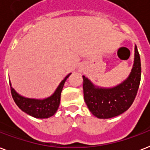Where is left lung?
I'll use <instances>...</instances> for the list:
<instances>
[{
  "label": "left lung",
  "mask_w": 150,
  "mask_h": 150,
  "mask_svg": "<svg viewBox=\"0 0 150 150\" xmlns=\"http://www.w3.org/2000/svg\"><path fill=\"white\" fill-rule=\"evenodd\" d=\"M83 77L84 99L90 112L99 119L115 117L126 112L134 102L141 79V62L135 47L133 68L126 81L112 88H96Z\"/></svg>",
  "instance_id": "left-lung-1"
}]
</instances>
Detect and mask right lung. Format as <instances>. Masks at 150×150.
I'll return each mask as SVG.
<instances>
[{
  "label": "right lung",
  "mask_w": 150,
  "mask_h": 150,
  "mask_svg": "<svg viewBox=\"0 0 150 150\" xmlns=\"http://www.w3.org/2000/svg\"><path fill=\"white\" fill-rule=\"evenodd\" d=\"M70 75L71 74L67 75L64 80H62L54 94L49 98L43 100L31 99V98H27L21 96L14 91L10 83L12 98L16 105L27 114L31 115L33 117L39 118V119L49 118L54 115L56 111L58 110L60 104L61 93L62 91V88L66 79L69 77Z\"/></svg>",
  "instance_id": "add662e5"
}]
</instances>
